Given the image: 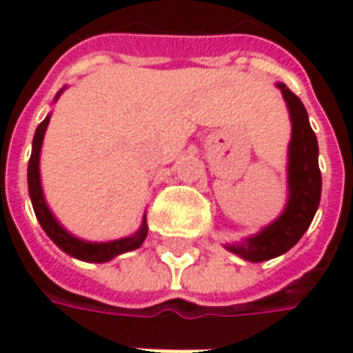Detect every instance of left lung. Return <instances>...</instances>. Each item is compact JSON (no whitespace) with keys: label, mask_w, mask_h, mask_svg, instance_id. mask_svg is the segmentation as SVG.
<instances>
[{"label":"left lung","mask_w":353,"mask_h":353,"mask_svg":"<svg viewBox=\"0 0 353 353\" xmlns=\"http://www.w3.org/2000/svg\"><path fill=\"white\" fill-rule=\"evenodd\" d=\"M278 88L288 101L291 117V141H289L288 183L289 200L283 214L259 234L248 238L244 244L227 245V250L252 263H261L289 252L303 238L318 212L321 199V172L318 164V139L312 130L308 113L303 101L283 83Z\"/></svg>","instance_id":"8db88e82"}]
</instances>
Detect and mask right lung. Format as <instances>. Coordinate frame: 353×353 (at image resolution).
<instances>
[{"label":"right lung","instance_id":"right-lung-1","mask_svg":"<svg viewBox=\"0 0 353 353\" xmlns=\"http://www.w3.org/2000/svg\"><path fill=\"white\" fill-rule=\"evenodd\" d=\"M49 119L50 117H45V121L35 130L34 143H32V157H30V162H28V189H30V199H32L35 217H37V221L43 227V230L47 232V236L62 252L72 255V257H77L81 261H88V263H105V261H111L117 255H121V253L138 250L147 236L145 217H143V223H141V227H139V230L134 236L121 238V240H113V242H103V244H94V242H85V240H79V238L70 234L54 219V215L50 214L49 206L45 202V196H43L41 177H39V153H41L43 136H45V130L49 126Z\"/></svg>","mask_w":353,"mask_h":353}]
</instances>
